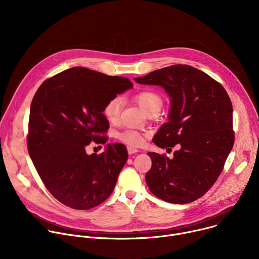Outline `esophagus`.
Returning <instances> with one entry per match:
<instances>
[{"label": "esophagus", "instance_id": "1", "mask_svg": "<svg viewBox=\"0 0 259 259\" xmlns=\"http://www.w3.org/2000/svg\"><path fill=\"white\" fill-rule=\"evenodd\" d=\"M127 150H128L129 155H133V154H136V153L139 152L137 149H135V147H132V146H128Z\"/></svg>", "mask_w": 259, "mask_h": 259}]
</instances>
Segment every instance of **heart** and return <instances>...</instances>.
Returning a JSON list of instances; mask_svg holds the SVG:
<instances>
[{"mask_svg": "<svg viewBox=\"0 0 259 259\" xmlns=\"http://www.w3.org/2000/svg\"><path fill=\"white\" fill-rule=\"evenodd\" d=\"M135 101L141 107L143 112L149 115L152 113H159L163 105L162 97L154 91H142L135 95ZM123 105V100L121 97L110 98L104 105L103 115L110 123H116L121 114V109ZM119 138L127 144L130 145H139L143 141V135L135 130H125L119 134Z\"/></svg>", "mask_w": 259, "mask_h": 259, "instance_id": "obj_1", "label": "heart"}]
</instances>
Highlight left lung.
I'll return each mask as SVG.
<instances>
[{"mask_svg": "<svg viewBox=\"0 0 259 259\" xmlns=\"http://www.w3.org/2000/svg\"><path fill=\"white\" fill-rule=\"evenodd\" d=\"M161 86L170 97L168 121L154 136L162 149L180 144L172 159L147 153L151 192L173 204H188L207 193L223 171L234 145L233 105L218 82L191 65L175 64L135 78Z\"/></svg>", "mask_w": 259, "mask_h": 259, "instance_id": "8db88e82", "label": "left lung"}]
</instances>
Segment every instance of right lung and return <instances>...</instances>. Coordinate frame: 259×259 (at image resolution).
I'll use <instances>...</instances> for the list:
<instances>
[{
  "instance_id": "obj_1",
  "label": "right lung",
  "mask_w": 259,
  "mask_h": 259,
  "mask_svg": "<svg viewBox=\"0 0 259 259\" xmlns=\"http://www.w3.org/2000/svg\"><path fill=\"white\" fill-rule=\"evenodd\" d=\"M133 87L124 77L71 67L46 80L30 104L27 149L48 191L62 204L91 209L113 193L128 160L126 146L107 144L101 155L86 146L108 129L105 103Z\"/></svg>"
}]
</instances>
